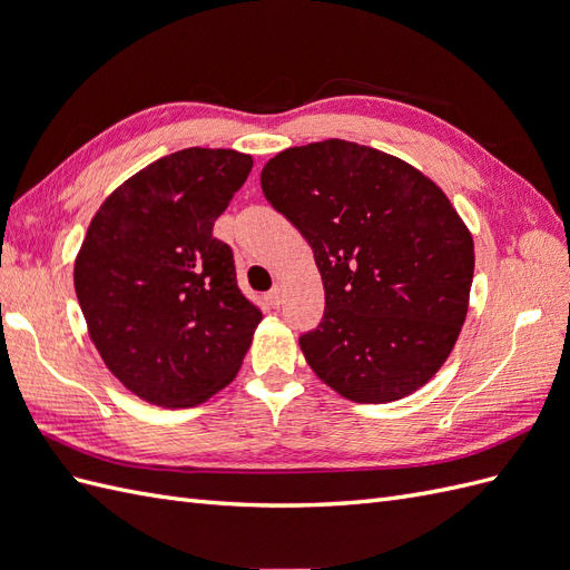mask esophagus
Returning a JSON list of instances; mask_svg holds the SVG:
<instances>
[{
	"label": "esophagus",
	"mask_w": 570,
	"mask_h": 570,
	"mask_svg": "<svg viewBox=\"0 0 570 570\" xmlns=\"http://www.w3.org/2000/svg\"><path fill=\"white\" fill-rule=\"evenodd\" d=\"M266 302L275 308V306H281L283 304V285H275L268 295H266Z\"/></svg>",
	"instance_id": "1"
}]
</instances>
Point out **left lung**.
I'll list each match as a JSON object with an SVG mask.
<instances>
[{
	"label": "left lung",
	"mask_w": 570,
	"mask_h": 570,
	"mask_svg": "<svg viewBox=\"0 0 570 570\" xmlns=\"http://www.w3.org/2000/svg\"><path fill=\"white\" fill-rule=\"evenodd\" d=\"M262 189L314 252L325 292L306 364L356 404L404 400L452 354L469 314L473 235L419 168L347 140L289 147Z\"/></svg>",
	"instance_id": "8db88e82"
}]
</instances>
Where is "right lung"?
Masks as SVG:
<instances>
[{"label": "right lung", "instance_id": "1", "mask_svg": "<svg viewBox=\"0 0 570 570\" xmlns=\"http://www.w3.org/2000/svg\"><path fill=\"white\" fill-rule=\"evenodd\" d=\"M252 157L189 147L137 170L101 202L76 256L90 340L120 385L164 409L233 383L262 312L239 292L216 218Z\"/></svg>", "mask_w": 570, "mask_h": 570}]
</instances>
